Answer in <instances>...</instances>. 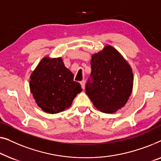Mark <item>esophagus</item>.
<instances>
[{"instance_id": "34e87169", "label": "esophagus", "mask_w": 161, "mask_h": 161, "mask_svg": "<svg viewBox=\"0 0 161 161\" xmlns=\"http://www.w3.org/2000/svg\"><path fill=\"white\" fill-rule=\"evenodd\" d=\"M80 84H81V88H82L83 90L85 89V80H82V81H80Z\"/></svg>"}]
</instances>
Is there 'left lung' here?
<instances>
[{
	"instance_id": "obj_1",
	"label": "left lung",
	"mask_w": 161,
	"mask_h": 161,
	"mask_svg": "<svg viewBox=\"0 0 161 161\" xmlns=\"http://www.w3.org/2000/svg\"><path fill=\"white\" fill-rule=\"evenodd\" d=\"M91 76L86 93L97 109L104 113L116 112L125 106L133 91L132 68L123 56L111 45L92 55Z\"/></svg>"
}]
</instances>
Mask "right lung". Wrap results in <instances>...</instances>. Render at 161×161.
<instances>
[{
    "mask_svg": "<svg viewBox=\"0 0 161 161\" xmlns=\"http://www.w3.org/2000/svg\"><path fill=\"white\" fill-rule=\"evenodd\" d=\"M30 90L38 107L49 114H57L71 106L81 85L65 66L63 59L45 56L30 76Z\"/></svg>",
    "mask_w": 161,
    "mask_h": 161,
    "instance_id": "add662e5",
    "label": "right lung"
}]
</instances>
